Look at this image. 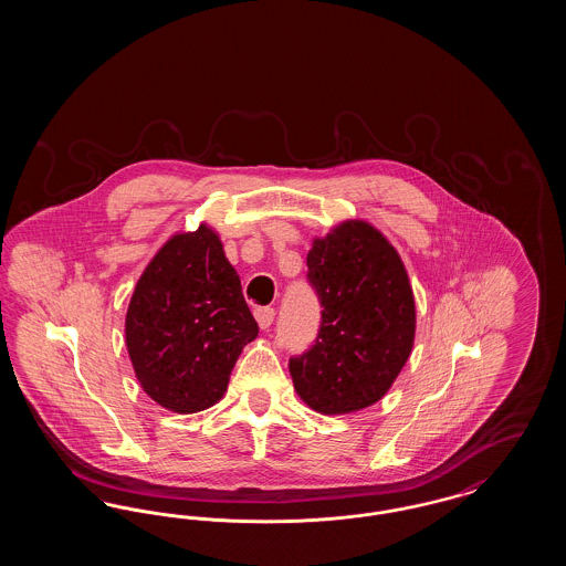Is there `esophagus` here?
Instances as JSON below:
<instances>
[{
  "label": "esophagus",
  "mask_w": 566,
  "mask_h": 566,
  "mask_svg": "<svg viewBox=\"0 0 566 566\" xmlns=\"http://www.w3.org/2000/svg\"><path fill=\"white\" fill-rule=\"evenodd\" d=\"M254 318H256V323L261 328H270L271 324H273V318H275V310L273 307H256L254 310Z\"/></svg>",
  "instance_id": "34e87169"
}]
</instances>
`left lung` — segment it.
I'll list each match as a JSON object with an SVG mask.
<instances>
[{"label": "left lung", "mask_w": 566, "mask_h": 566, "mask_svg": "<svg viewBox=\"0 0 566 566\" xmlns=\"http://www.w3.org/2000/svg\"><path fill=\"white\" fill-rule=\"evenodd\" d=\"M307 280L323 305L316 344L289 363L296 395L339 416L377 403L413 348L416 303L395 245L374 224L346 220L316 238Z\"/></svg>", "instance_id": "obj_1"}]
</instances>
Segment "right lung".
<instances>
[{
    "label": "right lung",
    "mask_w": 566,
    "mask_h": 566,
    "mask_svg": "<svg viewBox=\"0 0 566 566\" xmlns=\"http://www.w3.org/2000/svg\"><path fill=\"white\" fill-rule=\"evenodd\" d=\"M259 324L214 229L176 233L135 284L125 339L144 392L176 413L218 403Z\"/></svg>",
    "instance_id": "obj_1"
}]
</instances>
